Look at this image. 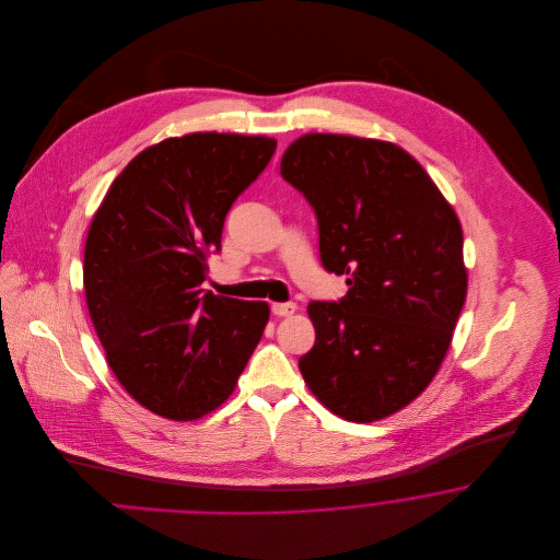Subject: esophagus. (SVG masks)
<instances>
[{
	"label": "esophagus",
	"mask_w": 560,
	"mask_h": 560,
	"mask_svg": "<svg viewBox=\"0 0 560 560\" xmlns=\"http://www.w3.org/2000/svg\"><path fill=\"white\" fill-rule=\"evenodd\" d=\"M270 311L275 317H290L295 313V304L293 302H277L270 306Z\"/></svg>",
	"instance_id": "esophagus-1"
}]
</instances>
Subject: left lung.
<instances>
[{
  "instance_id": "8db88e82",
  "label": "left lung",
  "mask_w": 560,
  "mask_h": 560,
  "mask_svg": "<svg viewBox=\"0 0 560 560\" xmlns=\"http://www.w3.org/2000/svg\"><path fill=\"white\" fill-rule=\"evenodd\" d=\"M281 176L315 210L323 268L348 275L345 298L308 304L317 338L300 372L336 416L382 420L452 345L468 288L459 220L424 167L382 140L306 133Z\"/></svg>"
}]
</instances>
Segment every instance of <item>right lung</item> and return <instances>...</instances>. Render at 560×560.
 Listing matches in <instances>:
<instances>
[{"mask_svg": "<svg viewBox=\"0 0 560 560\" xmlns=\"http://www.w3.org/2000/svg\"><path fill=\"white\" fill-rule=\"evenodd\" d=\"M275 149L267 136L167 138L126 165L90 224L83 288L108 365L167 420H197L229 399L267 327V302L201 283L226 213Z\"/></svg>", "mask_w": 560, "mask_h": 560, "instance_id": "obj_1", "label": "right lung"}]
</instances>
